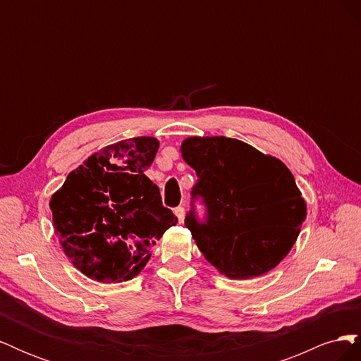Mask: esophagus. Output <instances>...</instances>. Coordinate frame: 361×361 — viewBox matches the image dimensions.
I'll use <instances>...</instances> for the list:
<instances>
[{
	"label": "esophagus",
	"mask_w": 361,
	"mask_h": 361,
	"mask_svg": "<svg viewBox=\"0 0 361 361\" xmlns=\"http://www.w3.org/2000/svg\"><path fill=\"white\" fill-rule=\"evenodd\" d=\"M174 214H176L179 223H183V218H185V209H183V206H178L176 209H174Z\"/></svg>",
	"instance_id": "obj_1"
}]
</instances>
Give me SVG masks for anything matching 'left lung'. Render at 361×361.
Wrapping results in <instances>:
<instances>
[{
    "instance_id": "8db88e82",
    "label": "left lung",
    "mask_w": 361,
    "mask_h": 361,
    "mask_svg": "<svg viewBox=\"0 0 361 361\" xmlns=\"http://www.w3.org/2000/svg\"><path fill=\"white\" fill-rule=\"evenodd\" d=\"M182 157L197 174L192 200L206 218L185 216L199 250L228 279H251L276 268L293 247L305 220V202L289 169L244 141L191 137Z\"/></svg>"
}]
</instances>
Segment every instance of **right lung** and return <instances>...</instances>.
<instances>
[{
  "label": "right lung",
  "instance_id": "add662e5",
  "mask_svg": "<svg viewBox=\"0 0 361 361\" xmlns=\"http://www.w3.org/2000/svg\"><path fill=\"white\" fill-rule=\"evenodd\" d=\"M159 141L137 137L104 147L71 171L52 195L54 231L72 264L101 283L134 279L178 218L145 170Z\"/></svg>",
  "mask_w": 361,
  "mask_h": 361
}]
</instances>
